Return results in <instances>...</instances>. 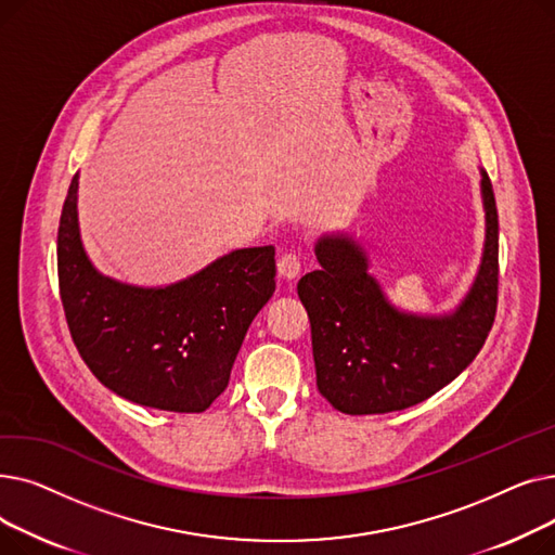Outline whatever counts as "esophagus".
Returning <instances> with one entry per match:
<instances>
[{"instance_id":"obj_1","label":"esophagus","mask_w":555,"mask_h":555,"mask_svg":"<svg viewBox=\"0 0 555 555\" xmlns=\"http://www.w3.org/2000/svg\"><path fill=\"white\" fill-rule=\"evenodd\" d=\"M299 272H301V260H299V256L295 251H287V254H283L279 258V274L283 279L289 281V279H295Z\"/></svg>"}]
</instances>
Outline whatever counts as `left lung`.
<instances>
[{"label":"left lung","mask_w":555,"mask_h":555,"mask_svg":"<svg viewBox=\"0 0 555 555\" xmlns=\"http://www.w3.org/2000/svg\"><path fill=\"white\" fill-rule=\"evenodd\" d=\"M481 195L483 258L470 293L450 314L393 308L356 241L324 236L317 243L322 268L301 276L297 293L310 319L317 389L341 414L406 410L450 385L481 351L500 285V222L486 170Z\"/></svg>","instance_id":"1"}]
</instances>
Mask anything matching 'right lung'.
<instances>
[{
    "mask_svg": "<svg viewBox=\"0 0 555 555\" xmlns=\"http://www.w3.org/2000/svg\"><path fill=\"white\" fill-rule=\"evenodd\" d=\"M78 172L57 227V285L82 362L116 396L164 412L199 414L227 389L258 310L276 289L274 247L236 249L166 287L96 272L76 214Z\"/></svg>",
    "mask_w": 555,
    "mask_h": 555,
    "instance_id": "right-lung-1",
    "label": "right lung"
}]
</instances>
